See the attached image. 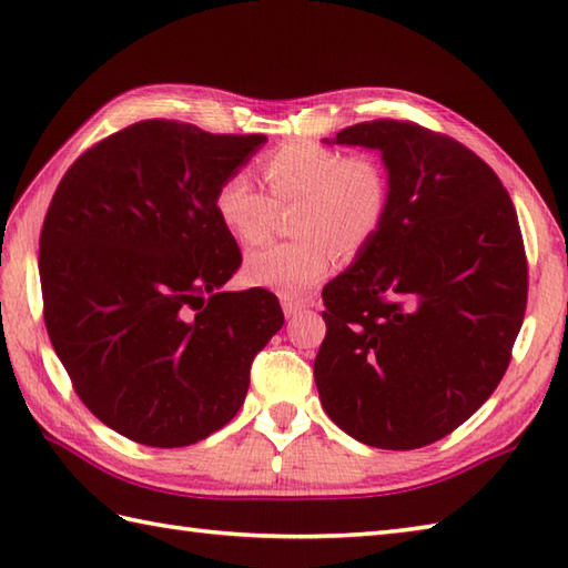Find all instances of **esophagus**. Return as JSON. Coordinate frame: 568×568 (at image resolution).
<instances>
[{"mask_svg": "<svg viewBox=\"0 0 568 568\" xmlns=\"http://www.w3.org/2000/svg\"><path fill=\"white\" fill-rule=\"evenodd\" d=\"M281 307H283V312H285V317H295L297 312L305 310V303H300V300H287V297H283V300H281Z\"/></svg>", "mask_w": 568, "mask_h": 568, "instance_id": "obj_1", "label": "esophagus"}]
</instances>
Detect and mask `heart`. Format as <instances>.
<instances>
[{
	"mask_svg": "<svg viewBox=\"0 0 568 568\" xmlns=\"http://www.w3.org/2000/svg\"><path fill=\"white\" fill-rule=\"evenodd\" d=\"M268 195L244 173L226 175L214 190V214L241 244L271 234L275 207L297 202L285 244L251 251L246 281L287 300L305 297L332 273L336 248L356 253L378 234L390 207L385 168L368 155H342L312 141H293L258 163Z\"/></svg>",
	"mask_w": 568,
	"mask_h": 568,
	"instance_id": "obj_1",
	"label": "heart"
}]
</instances>
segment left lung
<instances>
[{
	"mask_svg": "<svg viewBox=\"0 0 568 568\" xmlns=\"http://www.w3.org/2000/svg\"><path fill=\"white\" fill-rule=\"evenodd\" d=\"M381 151L390 207L324 287L315 358L324 413L376 449H419L498 388L523 327L527 261L493 168L413 122H364L334 141Z\"/></svg>",
	"mask_w": 568,
	"mask_h": 568,
	"instance_id": "1",
	"label": "left lung"
}]
</instances>
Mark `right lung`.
Instances as JSON below:
<instances>
[{
  "instance_id": "right-lung-1",
  "label": "right lung",
  "mask_w": 568,
  "mask_h": 568,
  "mask_svg": "<svg viewBox=\"0 0 568 568\" xmlns=\"http://www.w3.org/2000/svg\"><path fill=\"white\" fill-rule=\"evenodd\" d=\"M263 143L146 119L82 153L48 207V336L90 413L139 444L173 449L222 429L283 327L273 293L222 291L241 251L214 190Z\"/></svg>"
}]
</instances>
